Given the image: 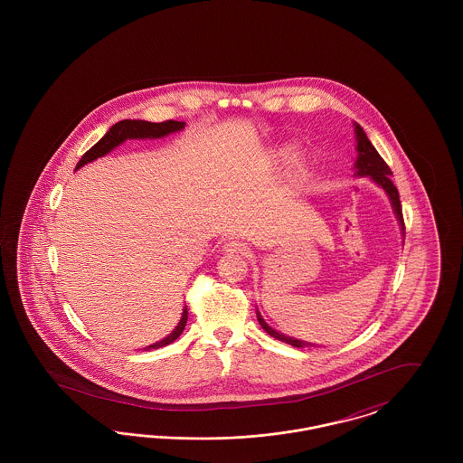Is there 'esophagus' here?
<instances>
[{"label":"esophagus","instance_id":"1","mask_svg":"<svg viewBox=\"0 0 463 463\" xmlns=\"http://www.w3.org/2000/svg\"><path fill=\"white\" fill-rule=\"evenodd\" d=\"M223 250H225L227 253H246V244L238 241V240H231V241L225 242Z\"/></svg>","mask_w":463,"mask_h":463}]
</instances>
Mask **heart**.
<instances>
[{
	"instance_id": "obj_1",
	"label": "heart",
	"mask_w": 463,
	"mask_h": 463,
	"mask_svg": "<svg viewBox=\"0 0 463 463\" xmlns=\"http://www.w3.org/2000/svg\"><path fill=\"white\" fill-rule=\"evenodd\" d=\"M295 156H297V147L291 146V144H287V146L278 147V149L272 153V156H270V159H272L274 165L285 166V165L291 163V161L295 159Z\"/></svg>"
}]
</instances>
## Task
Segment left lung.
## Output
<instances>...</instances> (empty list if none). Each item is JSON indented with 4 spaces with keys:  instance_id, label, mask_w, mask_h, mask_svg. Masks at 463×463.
I'll return each mask as SVG.
<instances>
[{
    "instance_id": "8db88e82",
    "label": "left lung",
    "mask_w": 463,
    "mask_h": 463,
    "mask_svg": "<svg viewBox=\"0 0 463 463\" xmlns=\"http://www.w3.org/2000/svg\"><path fill=\"white\" fill-rule=\"evenodd\" d=\"M354 133H355V151H357V157H355V163H354V170H355V176H370L373 180L374 184L378 187H382L385 191V194L389 196V201L392 204V210H394V215H396L397 222H399V227H401V232L404 234V221H402V208H401V201H399V193H397L396 185L392 182V172L391 168L387 166V163L382 159V156L376 153V149L373 147V144L370 142V138L366 137L364 130L354 123ZM257 319L260 323V326L264 328L270 336L289 344L293 347H298V349H304V347H314V344L310 342H304V340H298V338H293V336H287L279 331L270 328L267 323H265L262 314L259 312L257 308Z\"/></svg>"
}]
</instances>
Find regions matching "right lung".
Masks as SVG:
<instances>
[{
  "mask_svg": "<svg viewBox=\"0 0 463 463\" xmlns=\"http://www.w3.org/2000/svg\"><path fill=\"white\" fill-rule=\"evenodd\" d=\"M185 128L184 121H163V123H151V121H144V119H123L118 121L116 125H112L108 133L90 149L83 157L80 159V163L76 165V170H80L81 166L89 165L91 161L102 157V156L109 155L110 151H114L118 146H121L127 140H153V138H163L168 137L170 133L182 132ZM187 323V306L182 308V317L175 326V330L168 333V336H165L163 340L151 344L147 347H144V351H153L165 347L172 342H175L176 338L182 335V331L185 328Z\"/></svg>",
  "mask_w": 463,
  "mask_h": 463,
  "instance_id": "right-lung-1",
  "label": "right lung"
}]
</instances>
